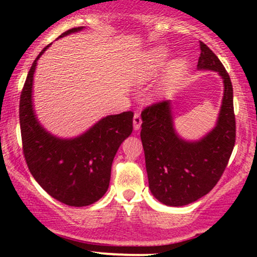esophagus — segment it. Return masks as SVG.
Instances as JSON below:
<instances>
[{
    "label": "esophagus",
    "mask_w": 257,
    "mask_h": 257,
    "mask_svg": "<svg viewBox=\"0 0 257 257\" xmlns=\"http://www.w3.org/2000/svg\"><path fill=\"white\" fill-rule=\"evenodd\" d=\"M133 123H134V131H139L141 126V123H143V120H141V117L139 113H135L134 114V118H133Z\"/></svg>",
    "instance_id": "obj_1"
}]
</instances>
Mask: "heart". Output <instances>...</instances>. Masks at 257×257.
<instances>
[{
    "instance_id": "b5f03b06",
    "label": "heart",
    "mask_w": 257,
    "mask_h": 257,
    "mask_svg": "<svg viewBox=\"0 0 257 257\" xmlns=\"http://www.w3.org/2000/svg\"><path fill=\"white\" fill-rule=\"evenodd\" d=\"M169 59V52L164 47H156L150 49L143 55L141 60L139 61L137 67V79L139 82H146L152 77H155L167 64ZM186 69V63L182 59H175L168 65L164 76L162 77L161 87L169 88L172 87L181 78L182 73Z\"/></svg>"
}]
</instances>
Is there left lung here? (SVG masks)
<instances>
[{
  "label": "left lung",
  "instance_id": "8db88e82",
  "mask_svg": "<svg viewBox=\"0 0 257 257\" xmlns=\"http://www.w3.org/2000/svg\"><path fill=\"white\" fill-rule=\"evenodd\" d=\"M199 46L197 69L217 72L223 82L222 104L214 129L199 140L182 139L174 126L169 100L141 112L140 137L149 187L156 199L169 206L187 205L210 192L225 172L235 143L231 78L213 51L203 42Z\"/></svg>",
  "mask_w": 257,
  "mask_h": 257
}]
</instances>
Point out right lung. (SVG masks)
Segmentation results:
<instances>
[{"instance_id":"right-lung-1","label":"right lung","mask_w":257,"mask_h":257,"mask_svg":"<svg viewBox=\"0 0 257 257\" xmlns=\"http://www.w3.org/2000/svg\"><path fill=\"white\" fill-rule=\"evenodd\" d=\"M73 28L67 36L83 30ZM26 77L19 104L20 132L26 164L35 180L53 198L70 206H87L98 202L110 185L111 167L120 144L133 132V112L106 116L83 134L61 139L47 132L38 122L32 104V84L37 60Z\"/></svg>"}]
</instances>
